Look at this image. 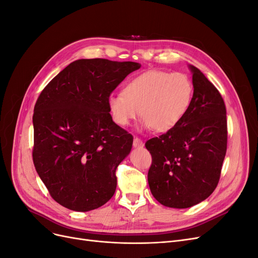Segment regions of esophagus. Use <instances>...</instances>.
I'll use <instances>...</instances> for the list:
<instances>
[{
    "label": "esophagus",
    "instance_id": "esophagus-1",
    "mask_svg": "<svg viewBox=\"0 0 258 258\" xmlns=\"http://www.w3.org/2000/svg\"><path fill=\"white\" fill-rule=\"evenodd\" d=\"M144 145V143H143V141L140 138H138V137H136L135 139H134V146L135 147H142Z\"/></svg>",
    "mask_w": 258,
    "mask_h": 258
}]
</instances>
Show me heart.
<instances>
[{"label":"heart","instance_id":"obj_1","mask_svg":"<svg viewBox=\"0 0 258 258\" xmlns=\"http://www.w3.org/2000/svg\"><path fill=\"white\" fill-rule=\"evenodd\" d=\"M192 93V84L185 74L154 70L129 82L122 93L111 95L107 106L113 120L119 126H128L140 110L143 127L166 132L183 119Z\"/></svg>","mask_w":258,"mask_h":258}]
</instances>
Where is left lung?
<instances>
[{
    "mask_svg": "<svg viewBox=\"0 0 258 258\" xmlns=\"http://www.w3.org/2000/svg\"><path fill=\"white\" fill-rule=\"evenodd\" d=\"M189 69L194 95L188 111L174 128L145 143L152 155L147 179L153 196L176 209L190 208L214 191L227 151L224 100L199 69Z\"/></svg>",
    "mask_w": 258,
    "mask_h": 258,
    "instance_id": "obj_1",
    "label": "left lung"
}]
</instances>
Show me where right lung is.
Segmentation results:
<instances>
[{
	"instance_id": "1",
	"label": "right lung",
	"mask_w": 258,
	"mask_h": 258,
	"mask_svg": "<svg viewBox=\"0 0 258 258\" xmlns=\"http://www.w3.org/2000/svg\"><path fill=\"white\" fill-rule=\"evenodd\" d=\"M141 64L80 59L54 76L33 114V162L59 205L87 212L116 190V169L129 155L134 137L116 124L107 99Z\"/></svg>"
}]
</instances>
